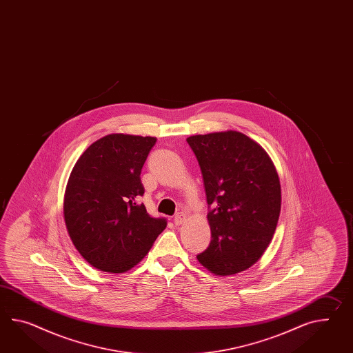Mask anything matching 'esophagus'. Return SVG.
Instances as JSON below:
<instances>
[{
  "label": "esophagus",
  "mask_w": 353,
  "mask_h": 353,
  "mask_svg": "<svg viewBox=\"0 0 353 353\" xmlns=\"http://www.w3.org/2000/svg\"><path fill=\"white\" fill-rule=\"evenodd\" d=\"M185 221H186V215L183 214V213H177V214L174 215V218H173V222H174L176 225H180Z\"/></svg>",
  "instance_id": "1"
}]
</instances>
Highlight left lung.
Masks as SVG:
<instances>
[{"label":"left lung","instance_id":"1","mask_svg":"<svg viewBox=\"0 0 353 353\" xmlns=\"http://www.w3.org/2000/svg\"><path fill=\"white\" fill-rule=\"evenodd\" d=\"M207 194L212 240L199 263L215 275L254 265L267 250L281 213V183L267 152L239 131L186 139Z\"/></svg>","mask_w":353,"mask_h":353}]
</instances>
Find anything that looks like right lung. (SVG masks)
Instances as JSON below:
<instances>
[{"instance_id":"obj_1","label":"right lung","mask_w":353,"mask_h":353,"mask_svg":"<svg viewBox=\"0 0 353 353\" xmlns=\"http://www.w3.org/2000/svg\"><path fill=\"white\" fill-rule=\"evenodd\" d=\"M157 139L111 134L80 155L63 200L65 223L80 255L107 273L135 267L163 232L165 218L145 205L140 173Z\"/></svg>"}]
</instances>
